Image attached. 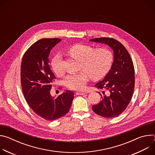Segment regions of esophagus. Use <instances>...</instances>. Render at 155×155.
I'll use <instances>...</instances> for the list:
<instances>
[{
	"label": "esophagus",
	"instance_id": "34e87169",
	"mask_svg": "<svg viewBox=\"0 0 155 155\" xmlns=\"http://www.w3.org/2000/svg\"><path fill=\"white\" fill-rule=\"evenodd\" d=\"M86 92H81V91H78L76 93L77 95H83V94H86Z\"/></svg>",
	"mask_w": 155,
	"mask_h": 155
}]
</instances>
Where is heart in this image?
<instances>
[{
	"instance_id": "obj_1",
	"label": "heart",
	"mask_w": 155,
	"mask_h": 155,
	"mask_svg": "<svg viewBox=\"0 0 155 155\" xmlns=\"http://www.w3.org/2000/svg\"><path fill=\"white\" fill-rule=\"evenodd\" d=\"M68 53L74 59L81 61V68L84 70L69 74L65 77V85L74 90H83L90 75L95 80L103 78L110 71L114 61L112 52L105 48L94 50L91 46L77 44L69 49ZM51 68L56 75L62 74L59 55L55 56L52 59Z\"/></svg>"
}]
</instances>
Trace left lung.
<instances>
[{"label":"left lung","instance_id":"1","mask_svg":"<svg viewBox=\"0 0 155 155\" xmlns=\"http://www.w3.org/2000/svg\"><path fill=\"white\" fill-rule=\"evenodd\" d=\"M90 41L104 43L114 51V61L109 72L95 87L105 90L101 102L92 109L96 114L105 118L120 115L130 102L134 89V68L131 58L126 48L112 38H96Z\"/></svg>","mask_w":155,"mask_h":155}]
</instances>
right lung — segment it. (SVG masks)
Listing matches in <instances>:
<instances>
[{"label": "right lung", "instance_id": "add662e5", "mask_svg": "<svg viewBox=\"0 0 155 155\" xmlns=\"http://www.w3.org/2000/svg\"><path fill=\"white\" fill-rule=\"evenodd\" d=\"M61 39L38 40L25 53L21 65V80L25 97L33 111L48 121L67 114L74 98L73 91L66 90L58 97L51 96L50 90L56 77L51 70L48 56Z\"/></svg>", "mask_w": 155, "mask_h": 155}]
</instances>
